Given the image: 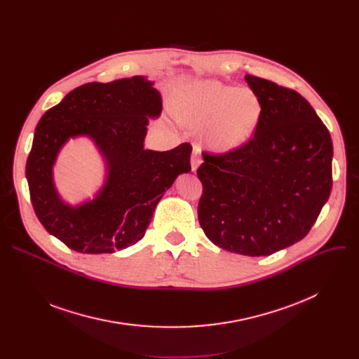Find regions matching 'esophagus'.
Masks as SVG:
<instances>
[{"mask_svg": "<svg viewBox=\"0 0 359 359\" xmlns=\"http://www.w3.org/2000/svg\"><path fill=\"white\" fill-rule=\"evenodd\" d=\"M200 165H201V153H200L198 147H194L193 153H191V170L196 172Z\"/></svg>", "mask_w": 359, "mask_h": 359, "instance_id": "34e87169", "label": "esophagus"}]
</instances>
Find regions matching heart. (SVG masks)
<instances>
[{"mask_svg": "<svg viewBox=\"0 0 359 359\" xmlns=\"http://www.w3.org/2000/svg\"><path fill=\"white\" fill-rule=\"evenodd\" d=\"M262 102L252 90L219 81H203L183 89L175 115L191 130H204L210 149L229 153L245 144L262 119Z\"/></svg>", "mask_w": 359, "mask_h": 359, "instance_id": "heart-1", "label": "heart"}]
</instances>
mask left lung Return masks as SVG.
<instances>
[{"instance_id":"1","label":"left lung","mask_w":359,"mask_h":359,"mask_svg":"<svg viewBox=\"0 0 359 359\" xmlns=\"http://www.w3.org/2000/svg\"><path fill=\"white\" fill-rule=\"evenodd\" d=\"M244 78L262 102L260 123L240 149L203 153L197 213L213 244L260 257L311 230L332 187V140L298 92L252 75Z\"/></svg>"}]
</instances>
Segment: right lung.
I'll return each mask as SVG.
<instances>
[{
    "label": "right lung",
    "instance_id": "add662e5",
    "mask_svg": "<svg viewBox=\"0 0 359 359\" xmlns=\"http://www.w3.org/2000/svg\"><path fill=\"white\" fill-rule=\"evenodd\" d=\"M161 112V92L136 75L78 86L42 115L25 175L35 215L49 234L86 254L115 252L143 238L163 193L191 170L190 143L144 149L149 119ZM81 135L101 153L106 180L93 199L72 207L56 190L53 166L67 140Z\"/></svg>",
    "mask_w": 359,
    "mask_h": 359
}]
</instances>
